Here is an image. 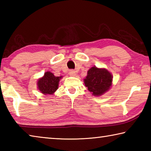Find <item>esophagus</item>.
I'll return each mask as SVG.
<instances>
[{
    "label": "esophagus",
    "mask_w": 151,
    "mask_h": 151,
    "mask_svg": "<svg viewBox=\"0 0 151 151\" xmlns=\"http://www.w3.org/2000/svg\"><path fill=\"white\" fill-rule=\"evenodd\" d=\"M69 75L71 76H75L76 75V73L75 72V70H71L69 71Z\"/></svg>",
    "instance_id": "esophagus-1"
}]
</instances>
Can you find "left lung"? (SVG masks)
<instances>
[{
  "instance_id": "left-lung-1",
  "label": "left lung",
  "mask_w": 151,
  "mask_h": 151,
  "mask_svg": "<svg viewBox=\"0 0 151 151\" xmlns=\"http://www.w3.org/2000/svg\"><path fill=\"white\" fill-rule=\"evenodd\" d=\"M111 73L104 68L93 66L87 71L84 83L89 92L95 96L103 95L109 91L112 85Z\"/></svg>"
}]
</instances>
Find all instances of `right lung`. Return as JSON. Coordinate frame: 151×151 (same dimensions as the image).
I'll return each mask as SVG.
<instances>
[{
	"instance_id": "1",
	"label": "right lung",
	"mask_w": 151,
	"mask_h": 151,
	"mask_svg": "<svg viewBox=\"0 0 151 151\" xmlns=\"http://www.w3.org/2000/svg\"><path fill=\"white\" fill-rule=\"evenodd\" d=\"M63 76H56L50 71L45 73L41 78L38 79L37 88L45 95L53 94L58 88V84Z\"/></svg>"
}]
</instances>
